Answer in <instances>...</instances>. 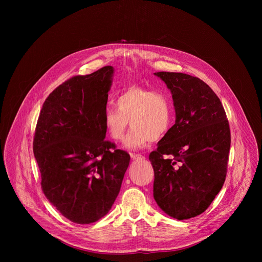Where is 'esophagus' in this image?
Wrapping results in <instances>:
<instances>
[{"label":"esophagus","mask_w":262,"mask_h":262,"mask_svg":"<svg viewBox=\"0 0 262 262\" xmlns=\"http://www.w3.org/2000/svg\"><path fill=\"white\" fill-rule=\"evenodd\" d=\"M130 158L134 160V161H142V160H144L145 159V157L144 156H142V155H140V154H132L130 155Z\"/></svg>","instance_id":"34e87169"}]
</instances>
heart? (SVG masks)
<instances>
[{"label":"heart","mask_w":262,"mask_h":262,"mask_svg":"<svg viewBox=\"0 0 262 262\" xmlns=\"http://www.w3.org/2000/svg\"><path fill=\"white\" fill-rule=\"evenodd\" d=\"M116 107H106L103 113V126L108 137L121 141L128 127L124 145L137 149L151 140L162 139L172 123L173 108L170 99L163 93L132 86L116 99Z\"/></svg>","instance_id":"obj_1"}]
</instances>
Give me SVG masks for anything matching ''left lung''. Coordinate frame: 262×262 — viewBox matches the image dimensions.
I'll list each match as a JSON object with an SVG mask.
<instances>
[{
  "label": "left lung",
  "mask_w": 262,
  "mask_h": 262,
  "mask_svg": "<svg viewBox=\"0 0 262 262\" xmlns=\"http://www.w3.org/2000/svg\"><path fill=\"white\" fill-rule=\"evenodd\" d=\"M155 74L172 93L176 119L149 155L154 197L170 216L191 219L208 208L225 181L229 122L220 98L202 80L181 72Z\"/></svg>",
  "instance_id": "8db88e82"
}]
</instances>
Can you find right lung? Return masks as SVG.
<instances>
[{
  "label": "right lung",
  "mask_w": 262,
  "mask_h": 262,
  "mask_svg": "<svg viewBox=\"0 0 262 262\" xmlns=\"http://www.w3.org/2000/svg\"><path fill=\"white\" fill-rule=\"evenodd\" d=\"M114 68L73 77L46 99L33 151L49 201L69 221L90 224L114 204L129 155L104 140L103 113Z\"/></svg>",
  "instance_id": "1"
}]
</instances>
